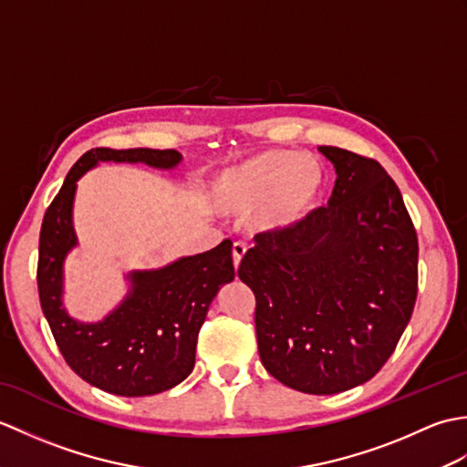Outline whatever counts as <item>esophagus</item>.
Segmentation results:
<instances>
[{"mask_svg":"<svg viewBox=\"0 0 467 467\" xmlns=\"http://www.w3.org/2000/svg\"><path fill=\"white\" fill-rule=\"evenodd\" d=\"M244 253H246L244 243H234V244H233V263H234V269H239V265H241V261H243Z\"/></svg>","mask_w":467,"mask_h":467,"instance_id":"esophagus-1","label":"esophagus"}]
</instances>
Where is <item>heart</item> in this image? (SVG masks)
Segmentation results:
<instances>
[{
  "label": "heart",
  "instance_id": "1",
  "mask_svg": "<svg viewBox=\"0 0 467 467\" xmlns=\"http://www.w3.org/2000/svg\"><path fill=\"white\" fill-rule=\"evenodd\" d=\"M325 182L321 162L293 150H266L224 168L214 178L216 211L246 216L256 211L254 224L281 231L301 221L319 198Z\"/></svg>",
  "mask_w": 467,
  "mask_h": 467
}]
</instances>
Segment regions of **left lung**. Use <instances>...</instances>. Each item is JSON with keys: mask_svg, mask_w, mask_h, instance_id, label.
I'll return each instance as SVG.
<instances>
[{"mask_svg": "<svg viewBox=\"0 0 467 467\" xmlns=\"http://www.w3.org/2000/svg\"><path fill=\"white\" fill-rule=\"evenodd\" d=\"M337 172L327 206L254 236L239 266L256 299L259 355L291 389L333 395L369 381L418 299V234L373 161L321 146Z\"/></svg>", "mask_w": 467, "mask_h": 467, "instance_id": "left-lung-1", "label": "left lung"}]
</instances>
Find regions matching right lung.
<instances>
[{
	"instance_id": "add662e5",
	"label": "right lung",
	"mask_w": 467,
	"mask_h": 467,
	"mask_svg": "<svg viewBox=\"0 0 467 467\" xmlns=\"http://www.w3.org/2000/svg\"><path fill=\"white\" fill-rule=\"evenodd\" d=\"M176 150L92 148L67 172L47 206L39 231L37 291L42 311L66 363L98 389L142 398L171 389L194 369L198 331L221 286L234 279L233 243L182 256L156 271L128 275L130 291L98 323H82L64 309V261L78 244L72 208L76 182L98 162H144L172 171Z\"/></svg>"
}]
</instances>
